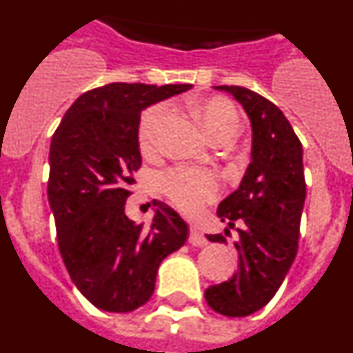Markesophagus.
Masks as SVG:
<instances>
[{
    "label": "esophagus",
    "mask_w": 353,
    "mask_h": 353,
    "mask_svg": "<svg viewBox=\"0 0 353 353\" xmlns=\"http://www.w3.org/2000/svg\"><path fill=\"white\" fill-rule=\"evenodd\" d=\"M189 244L196 245V248H203V245H207V236L199 232L198 228H191V232H189Z\"/></svg>",
    "instance_id": "esophagus-1"
}]
</instances>
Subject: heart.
Segmentation results:
<instances>
[{
    "mask_svg": "<svg viewBox=\"0 0 353 353\" xmlns=\"http://www.w3.org/2000/svg\"><path fill=\"white\" fill-rule=\"evenodd\" d=\"M203 130L214 141L217 138H233L239 130L240 120L233 104L223 97H208L194 104ZM168 117L166 105L146 109L139 120L138 143L143 154L154 152L157 146L159 129ZM161 189L168 198L185 214H194L199 207L212 201L219 192V180L212 171L174 168L161 176Z\"/></svg>",
    "mask_w": 353,
    "mask_h": 353,
    "instance_id": "obj_1",
    "label": "heart"
}]
</instances>
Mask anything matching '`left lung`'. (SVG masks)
<instances>
[{
  "label": "left lung",
  "instance_id": "1",
  "mask_svg": "<svg viewBox=\"0 0 353 353\" xmlns=\"http://www.w3.org/2000/svg\"><path fill=\"white\" fill-rule=\"evenodd\" d=\"M214 88L233 95L244 108L252 143L239 189L217 208L228 228L239 226V269L228 281L208 286L205 299L215 313L248 316L269 304L297 256L305 199L302 145L281 109L265 97L242 86ZM207 239L224 242L223 235Z\"/></svg>",
  "mask_w": 353,
  "mask_h": 353
}]
</instances>
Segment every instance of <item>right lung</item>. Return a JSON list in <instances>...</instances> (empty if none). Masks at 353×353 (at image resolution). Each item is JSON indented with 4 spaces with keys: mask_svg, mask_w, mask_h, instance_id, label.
Segmentation results:
<instances>
[{
    "mask_svg": "<svg viewBox=\"0 0 353 353\" xmlns=\"http://www.w3.org/2000/svg\"><path fill=\"white\" fill-rule=\"evenodd\" d=\"M191 84L111 83L83 93L51 139L48 198L70 279L95 307L138 310L152 297L159 265L187 240L185 221L154 199L145 228L125 215L141 166L138 127L148 105Z\"/></svg>",
    "mask_w": 353,
    "mask_h": 353,
    "instance_id": "obj_1",
    "label": "right lung"
}]
</instances>
